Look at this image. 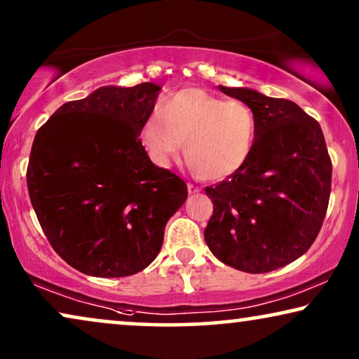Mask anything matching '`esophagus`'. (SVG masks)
<instances>
[{
  "label": "esophagus",
  "instance_id": "esophagus-1",
  "mask_svg": "<svg viewBox=\"0 0 359 359\" xmlns=\"http://www.w3.org/2000/svg\"><path fill=\"white\" fill-rule=\"evenodd\" d=\"M187 190H189V194L192 195V194H198L200 192V189L197 187V185H194V184H187Z\"/></svg>",
  "mask_w": 359,
  "mask_h": 359
}]
</instances>
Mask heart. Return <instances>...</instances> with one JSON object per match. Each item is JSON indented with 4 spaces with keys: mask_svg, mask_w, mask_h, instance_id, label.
<instances>
[{
    "mask_svg": "<svg viewBox=\"0 0 359 359\" xmlns=\"http://www.w3.org/2000/svg\"><path fill=\"white\" fill-rule=\"evenodd\" d=\"M255 111L240 100L202 88H184L162 102L140 130L154 164L165 167L185 141V159L202 179L222 180L250 159L256 140Z\"/></svg>",
    "mask_w": 359,
    "mask_h": 359,
    "instance_id": "heart-1",
    "label": "heart"
}]
</instances>
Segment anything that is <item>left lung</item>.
Returning <instances> with one entry per match:
<instances>
[{
  "mask_svg": "<svg viewBox=\"0 0 359 359\" xmlns=\"http://www.w3.org/2000/svg\"><path fill=\"white\" fill-rule=\"evenodd\" d=\"M256 116V140L240 170L205 194L213 215L205 243L238 271L262 274L307 252L322 228L332 161L320 124L290 100L219 85Z\"/></svg>",
  "mask_w": 359,
  "mask_h": 359,
  "instance_id": "obj_1",
  "label": "left lung"
}]
</instances>
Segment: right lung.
Listing matches in <instances>:
<instances>
[{"label":"right lung","instance_id":"add662e5","mask_svg":"<svg viewBox=\"0 0 359 359\" xmlns=\"http://www.w3.org/2000/svg\"><path fill=\"white\" fill-rule=\"evenodd\" d=\"M161 87H102L57 109L37 131L27 189L42 231L67 264L124 277L159 255L187 185L154 165L140 141Z\"/></svg>","mask_w":359,"mask_h":359}]
</instances>
